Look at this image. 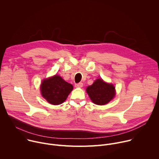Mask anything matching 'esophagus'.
Here are the masks:
<instances>
[{
	"label": "esophagus",
	"instance_id": "obj_1",
	"mask_svg": "<svg viewBox=\"0 0 159 159\" xmlns=\"http://www.w3.org/2000/svg\"><path fill=\"white\" fill-rule=\"evenodd\" d=\"M75 86L76 87H82L83 86V84L82 82H79V83H77V84H75Z\"/></svg>",
	"mask_w": 159,
	"mask_h": 159
}]
</instances>
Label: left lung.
<instances>
[{
    "instance_id": "obj_1",
    "label": "left lung",
    "mask_w": 159,
    "mask_h": 159,
    "mask_svg": "<svg viewBox=\"0 0 159 159\" xmlns=\"http://www.w3.org/2000/svg\"><path fill=\"white\" fill-rule=\"evenodd\" d=\"M86 91L92 101L98 105L108 103L115 96V87L102 79H97L93 85L87 87Z\"/></svg>"
}]
</instances>
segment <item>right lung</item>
I'll use <instances>...</instances> for the list:
<instances>
[{"instance_id": "add662e5", "label": "right lung", "mask_w": 159, "mask_h": 159, "mask_svg": "<svg viewBox=\"0 0 159 159\" xmlns=\"http://www.w3.org/2000/svg\"><path fill=\"white\" fill-rule=\"evenodd\" d=\"M73 89V85L59 75L43 80L40 90L41 95L49 103L58 105L63 103Z\"/></svg>"}]
</instances>
